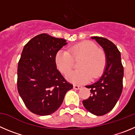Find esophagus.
Here are the masks:
<instances>
[{"label":"esophagus","mask_w":135,"mask_h":135,"mask_svg":"<svg viewBox=\"0 0 135 135\" xmlns=\"http://www.w3.org/2000/svg\"><path fill=\"white\" fill-rule=\"evenodd\" d=\"M74 89H76V90H79V89H81L82 88V86H80V85H75L73 86Z\"/></svg>","instance_id":"1"}]
</instances>
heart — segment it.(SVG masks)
<instances>
[{
  "label": "heart",
  "instance_id": "obj_1",
  "mask_svg": "<svg viewBox=\"0 0 135 135\" xmlns=\"http://www.w3.org/2000/svg\"><path fill=\"white\" fill-rule=\"evenodd\" d=\"M79 69L72 72L67 78L76 84H83L99 77L107 65L104 51L90 41H85L70 46L69 50L60 49L55 55L56 67L62 74H69L74 66V60L79 59Z\"/></svg>",
  "mask_w": 135,
  "mask_h": 135
}]
</instances>
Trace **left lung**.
<instances>
[{"label": "left lung", "mask_w": 135, "mask_h": 135, "mask_svg": "<svg viewBox=\"0 0 135 135\" xmlns=\"http://www.w3.org/2000/svg\"><path fill=\"white\" fill-rule=\"evenodd\" d=\"M93 39L103 48L107 56L104 73L95 83L86 86L90 89L89 98L83 100L85 109L93 114L102 116L110 112L117 104L123 90L124 69L120 52L117 46L108 39L93 36Z\"/></svg>", "instance_id": "1"}]
</instances>
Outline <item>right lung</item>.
<instances>
[{"instance_id": "add662e5", "label": "right lung", "mask_w": 135, "mask_h": 135, "mask_svg": "<svg viewBox=\"0 0 135 135\" xmlns=\"http://www.w3.org/2000/svg\"><path fill=\"white\" fill-rule=\"evenodd\" d=\"M66 40L46 33L32 38L24 46L17 69V89L27 109L38 115L55 113L65 94L73 89L56 68L55 55Z\"/></svg>"}]
</instances>
